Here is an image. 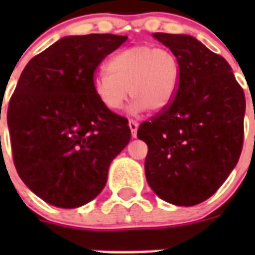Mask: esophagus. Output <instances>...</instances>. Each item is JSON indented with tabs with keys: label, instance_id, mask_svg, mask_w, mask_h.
Masks as SVG:
<instances>
[{
	"label": "esophagus",
	"instance_id": "obj_1",
	"mask_svg": "<svg viewBox=\"0 0 255 255\" xmlns=\"http://www.w3.org/2000/svg\"><path fill=\"white\" fill-rule=\"evenodd\" d=\"M129 126H130V130H131L132 138H135V136H136V131H138L139 123L135 120H129Z\"/></svg>",
	"mask_w": 255,
	"mask_h": 255
}]
</instances>
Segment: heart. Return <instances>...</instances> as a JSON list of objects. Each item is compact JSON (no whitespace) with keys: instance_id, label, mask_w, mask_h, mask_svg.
Wrapping results in <instances>:
<instances>
[{"instance_id":"obj_1","label":"heart","mask_w":255,"mask_h":255,"mask_svg":"<svg viewBox=\"0 0 255 255\" xmlns=\"http://www.w3.org/2000/svg\"><path fill=\"white\" fill-rule=\"evenodd\" d=\"M107 75L94 78L93 91L103 107L117 111L130 97L135 110L158 112L176 93L180 65L164 48L134 46L119 52L106 65Z\"/></svg>"}]
</instances>
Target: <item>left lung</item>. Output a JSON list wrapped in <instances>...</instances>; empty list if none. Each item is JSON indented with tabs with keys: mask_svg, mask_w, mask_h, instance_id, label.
<instances>
[{
	"mask_svg": "<svg viewBox=\"0 0 255 255\" xmlns=\"http://www.w3.org/2000/svg\"><path fill=\"white\" fill-rule=\"evenodd\" d=\"M180 65L176 93L138 129L145 177L155 194L191 207L215 194L234 170L244 141L245 96L222 56L194 37L154 33Z\"/></svg>",
	"mask_w": 255,
	"mask_h": 255,
	"instance_id": "8db88e82",
	"label": "left lung"
}]
</instances>
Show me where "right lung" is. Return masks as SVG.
Returning <instances> with one entry per match:
<instances>
[{
	"mask_svg": "<svg viewBox=\"0 0 255 255\" xmlns=\"http://www.w3.org/2000/svg\"><path fill=\"white\" fill-rule=\"evenodd\" d=\"M126 39L61 38L20 75L7 110L13 163L24 184L52 206L76 208L94 199L129 143L128 119L103 107L93 91L101 62Z\"/></svg>",
	"mask_w": 255,
	"mask_h": 255,
	"instance_id": "right-lung-1",
	"label": "right lung"
}]
</instances>
